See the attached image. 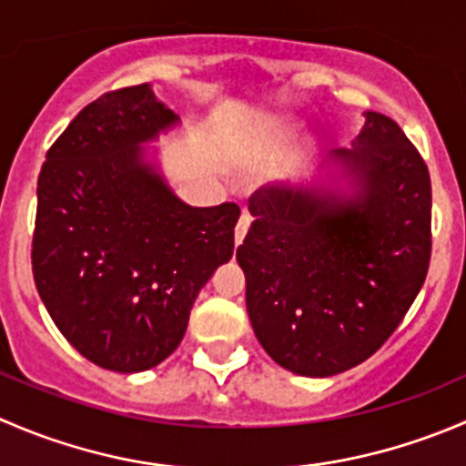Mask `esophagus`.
<instances>
[{
	"label": "esophagus",
	"mask_w": 466,
	"mask_h": 466,
	"mask_svg": "<svg viewBox=\"0 0 466 466\" xmlns=\"http://www.w3.org/2000/svg\"><path fill=\"white\" fill-rule=\"evenodd\" d=\"M248 228H250V218H248V216H241L237 228H234V243H237V246H241L243 243V238H246L248 234Z\"/></svg>",
	"instance_id": "1"
}]
</instances>
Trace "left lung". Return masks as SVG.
I'll return each mask as SVG.
<instances>
[{
  "instance_id": "obj_1",
  "label": "left lung",
  "mask_w": 466,
  "mask_h": 466,
  "mask_svg": "<svg viewBox=\"0 0 466 466\" xmlns=\"http://www.w3.org/2000/svg\"><path fill=\"white\" fill-rule=\"evenodd\" d=\"M350 150L319 182L259 188L237 261L266 353L287 371L329 378L391 337L431 264V175L403 129L364 113ZM344 187H340V182Z\"/></svg>"
}]
</instances>
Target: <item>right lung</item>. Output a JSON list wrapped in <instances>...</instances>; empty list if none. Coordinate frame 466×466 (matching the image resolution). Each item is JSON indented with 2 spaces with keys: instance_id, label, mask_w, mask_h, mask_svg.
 I'll return each instance as SVG.
<instances>
[{
  "instance_id": "1",
  "label": "right lung",
  "mask_w": 466,
  "mask_h": 466,
  "mask_svg": "<svg viewBox=\"0 0 466 466\" xmlns=\"http://www.w3.org/2000/svg\"><path fill=\"white\" fill-rule=\"evenodd\" d=\"M177 125L150 84L113 90L76 113L40 170L35 289L63 337L108 371L164 362L234 255L241 209L187 205L147 159L146 143Z\"/></svg>"
}]
</instances>
